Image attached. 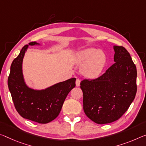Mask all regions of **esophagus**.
Returning <instances> with one entry per match:
<instances>
[{"label":"esophagus","instance_id":"34e87169","mask_svg":"<svg viewBox=\"0 0 146 146\" xmlns=\"http://www.w3.org/2000/svg\"><path fill=\"white\" fill-rule=\"evenodd\" d=\"M76 86H80V79H77L76 80Z\"/></svg>","mask_w":146,"mask_h":146}]
</instances>
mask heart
<instances>
[{
  "label": "heart",
  "mask_w": 146,
  "mask_h": 146,
  "mask_svg": "<svg viewBox=\"0 0 146 146\" xmlns=\"http://www.w3.org/2000/svg\"><path fill=\"white\" fill-rule=\"evenodd\" d=\"M75 63L83 64L81 72L88 78H96L102 72L106 64V56L101 50L87 48L78 53L75 59Z\"/></svg>",
  "instance_id": "b5f03b06"
}]
</instances>
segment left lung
I'll return each instance as SVG.
<instances>
[{
    "label": "left lung",
    "instance_id": "1",
    "mask_svg": "<svg viewBox=\"0 0 146 146\" xmlns=\"http://www.w3.org/2000/svg\"><path fill=\"white\" fill-rule=\"evenodd\" d=\"M114 61L101 77L80 82L83 109L98 124L112 123L120 118L135 98L137 71L129 52L114 45Z\"/></svg>",
    "mask_w": 146,
    "mask_h": 146
}]
</instances>
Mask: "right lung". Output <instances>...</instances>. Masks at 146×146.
Masks as SVG:
<instances>
[{
	"label": "right lung",
	"instance_id": "1",
	"mask_svg": "<svg viewBox=\"0 0 146 146\" xmlns=\"http://www.w3.org/2000/svg\"><path fill=\"white\" fill-rule=\"evenodd\" d=\"M29 45H40L36 41ZM29 45H25L11 65L8 79L15 109L25 119L47 123L54 120L60 112L69 92L75 87V78L56 83L43 90H34L27 85L23 73V60Z\"/></svg>",
	"mask_w": 146,
	"mask_h": 146
}]
</instances>
